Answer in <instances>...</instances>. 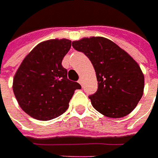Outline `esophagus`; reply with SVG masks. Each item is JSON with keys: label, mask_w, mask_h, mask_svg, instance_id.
I'll return each mask as SVG.
<instances>
[{"label": "esophagus", "mask_w": 158, "mask_h": 158, "mask_svg": "<svg viewBox=\"0 0 158 158\" xmlns=\"http://www.w3.org/2000/svg\"><path fill=\"white\" fill-rule=\"evenodd\" d=\"M82 81H83V80H82V78H80V79L78 80V82H79L81 85H82Z\"/></svg>", "instance_id": "obj_1"}]
</instances>
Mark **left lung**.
Wrapping results in <instances>:
<instances>
[{
  "mask_svg": "<svg viewBox=\"0 0 158 158\" xmlns=\"http://www.w3.org/2000/svg\"><path fill=\"white\" fill-rule=\"evenodd\" d=\"M94 67L98 90L89 97L91 105L108 118L129 114L142 98L144 76L140 66L112 40L103 37L83 38L72 42Z\"/></svg>",
  "mask_w": 158,
  "mask_h": 158,
  "instance_id": "8db88e82",
  "label": "left lung"
}]
</instances>
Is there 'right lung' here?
<instances>
[{"label": "right lung", "mask_w": 158, "mask_h": 158, "mask_svg": "<svg viewBox=\"0 0 158 158\" xmlns=\"http://www.w3.org/2000/svg\"><path fill=\"white\" fill-rule=\"evenodd\" d=\"M71 40H50L34 47L22 61L13 79V91L19 106L31 117L50 120L67 111L81 85L68 79L61 65Z\"/></svg>", "instance_id": "add662e5"}]
</instances>
